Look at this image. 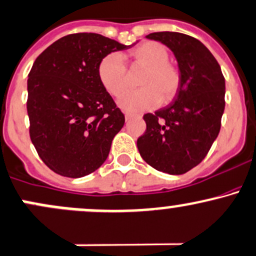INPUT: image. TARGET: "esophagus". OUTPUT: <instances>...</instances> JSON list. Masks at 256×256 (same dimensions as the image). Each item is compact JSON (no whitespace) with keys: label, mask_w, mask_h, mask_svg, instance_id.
<instances>
[{"label":"esophagus","mask_w":256,"mask_h":256,"mask_svg":"<svg viewBox=\"0 0 256 256\" xmlns=\"http://www.w3.org/2000/svg\"><path fill=\"white\" fill-rule=\"evenodd\" d=\"M134 116H136V115L132 114V113H125V120H126V122H128V120H131Z\"/></svg>","instance_id":"34e87169"}]
</instances>
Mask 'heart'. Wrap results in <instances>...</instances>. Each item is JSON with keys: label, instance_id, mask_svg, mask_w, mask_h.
Returning <instances> with one entry per match:
<instances>
[{"label": "heart", "instance_id": "obj_1", "mask_svg": "<svg viewBox=\"0 0 256 256\" xmlns=\"http://www.w3.org/2000/svg\"><path fill=\"white\" fill-rule=\"evenodd\" d=\"M134 68L143 69L138 78L141 88L128 92L119 100L126 112H140L172 100L181 85L180 70L169 62V50L164 44L147 41L128 54ZM98 78L104 88L115 97L122 96L128 87V75L122 58L118 53L106 56L98 64Z\"/></svg>", "mask_w": 256, "mask_h": 256}]
</instances>
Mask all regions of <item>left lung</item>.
Instances as JSON below:
<instances>
[{"label": "left lung", "instance_id": "left-lung-1", "mask_svg": "<svg viewBox=\"0 0 256 256\" xmlns=\"http://www.w3.org/2000/svg\"><path fill=\"white\" fill-rule=\"evenodd\" d=\"M146 38L172 50L181 85L170 104L144 114L147 130L137 140V148L156 170L181 175L206 158L220 132L224 78L212 52L192 36L160 32Z\"/></svg>", "mask_w": 256, "mask_h": 256}]
</instances>
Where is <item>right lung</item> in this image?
Segmentation results:
<instances>
[{
  "instance_id": "add662e5",
  "label": "right lung",
  "mask_w": 256,
  "mask_h": 256,
  "mask_svg": "<svg viewBox=\"0 0 256 256\" xmlns=\"http://www.w3.org/2000/svg\"><path fill=\"white\" fill-rule=\"evenodd\" d=\"M134 44L100 34H72L34 62L28 76L30 138L42 162L58 175L82 178L108 158L125 116L100 82L98 64Z\"/></svg>"
}]
</instances>
